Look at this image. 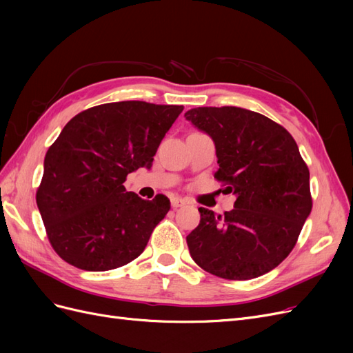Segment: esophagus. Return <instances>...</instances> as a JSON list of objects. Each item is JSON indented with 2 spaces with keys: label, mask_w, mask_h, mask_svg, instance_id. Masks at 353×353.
<instances>
[{
  "label": "esophagus",
  "mask_w": 353,
  "mask_h": 353,
  "mask_svg": "<svg viewBox=\"0 0 353 353\" xmlns=\"http://www.w3.org/2000/svg\"><path fill=\"white\" fill-rule=\"evenodd\" d=\"M170 205H172L174 209H176V208L184 206L185 205V200L181 199V197H172V199H170Z\"/></svg>",
  "instance_id": "esophagus-1"
}]
</instances>
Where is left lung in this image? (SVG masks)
Wrapping results in <instances>:
<instances>
[{
	"instance_id": "left-lung-1",
	"label": "left lung",
	"mask_w": 353,
	"mask_h": 353,
	"mask_svg": "<svg viewBox=\"0 0 353 353\" xmlns=\"http://www.w3.org/2000/svg\"><path fill=\"white\" fill-rule=\"evenodd\" d=\"M216 147V181L237 200L223 215L199 208L187 236L193 261L225 280H252L279 266L312 209L309 169L294 138L261 113L232 105L185 113Z\"/></svg>"
}]
</instances>
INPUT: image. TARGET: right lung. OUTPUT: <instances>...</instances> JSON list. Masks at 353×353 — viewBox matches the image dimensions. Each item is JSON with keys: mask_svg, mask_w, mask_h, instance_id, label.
Here are the masks:
<instances>
[{"mask_svg": "<svg viewBox=\"0 0 353 353\" xmlns=\"http://www.w3.org/2000/svg\"><path fill=\"white\" fill-rule=\"evenodd\" d=\"M183 105L119 101L95 105L66 123L48 148L37 205L63 261L83 271L119 268L140 256L170 209L157 194L126 191L128 174L150 169Z\"/></svg>", "mask_w": 353, "mask_h": 353, "instance_id": "right-lung-1", "label": "right lung"}]
</instances>
